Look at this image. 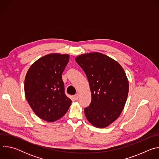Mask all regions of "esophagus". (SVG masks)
<instances>
[{"mask_svg": "<svg viewBox=\"0 0 159 159\" xmlns=\"http://www.w3.org/2000/svg\"><path fill=\"white\" fill-rule=\"evenodd\" d=\"M74 99L77 101V100L79 99V94H75V95H74Z\"/></svg>", "mask_w": 159, "mask_h": 159, "instance_id": "1", "label": "esophagus"}]
</instances>
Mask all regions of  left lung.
I'll return each instance as SVG.
<instances>
[{"instance_id":"left-lung-1","label":"left lung","mask_w":159,"mask_h":159,"mask_svg":"<svg viewBox=\"0 0 159 159\" xmlns=\"http://www.w3.org/2000/svg\"><path fill=\"white\" fill-rule=\"evenodd\" d=\"M75 61L85 72L91 92L85 115L94 126L107 127L119 117L125 105L129 90L126 74L117 61L100 53L83 54Z\"/></svg>"}]
</instances>
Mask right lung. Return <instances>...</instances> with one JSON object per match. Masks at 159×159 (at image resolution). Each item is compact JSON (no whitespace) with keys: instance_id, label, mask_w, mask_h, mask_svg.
<instances>
[{"instance_id":"obj_1","label":"right lung","mask_w":159,"mask_h":159,"mask_svg":"<svg viewBox=\"0 0 159 159\" xmlns=\"http://www.w3.org/2000/svg\"><path fill=\"white\" fill-rule=\"evenodd\" d=\"M69 61V55L49 54L36 61L26 74V98L35 114L44 121H57L70 106L61 77Z\"/></svg>"}]
</instances>
